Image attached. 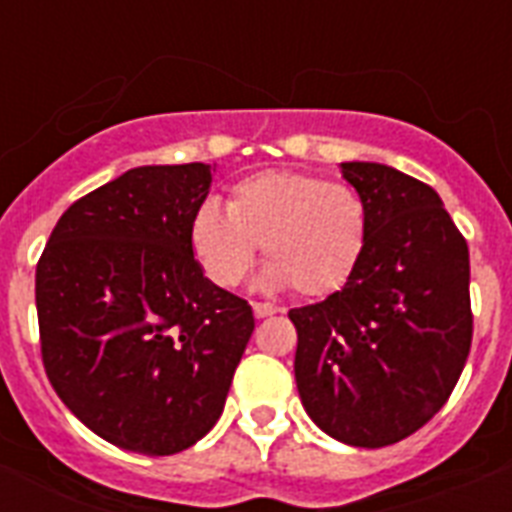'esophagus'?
<instances>
[{
	"mask_svg": "<svg viewBox=\"0 0 512 512\" xmlns=\"http://www.w3.org/2000/svg\"><path fill=\"white\" fill-rule=\"evenodd\" d=\"M252 311H255V319H265V316H273L279 313V308L271 303H252Z\"/></svg>",
	"mask_w": 512,
	"mask_h": 512,
	"instance_id": "esophagus-1",
	"label": "esophagus"
}]
</instances>
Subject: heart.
Returning <instances> with one entry per match:
<instances>
[{
    "mask_svg": "<svg viewBox=\"0 0 512 512\" xmlns=\"http://www.w3.org/2000/svg\"><path fill=\"white\" fill-rule=\"evenodd\" d=\"M369 233V201L353 185L268 170L233 185L225 212L212 201L201 204L191 220V247L217 287L247 279L263 247L271 284H289L300 297H329L353 279Z\"/></svg>",
    "mask_w": 512,
    "mask_h": 512,
    "instance_id": "b5f03b06",
    "label": "heart"
}]
</instances>
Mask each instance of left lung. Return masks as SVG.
I'll return each instance as SVG.
<instances>
[{
    "instance_id": "8db88e82",
    "label": "left lung",
    "mask_w": 512,
    "mask_h": 512,
    "mask_svg": "<svg viewBox=\"0 0 512 512\" xmlns=\"http://www.w3.org/2000/svg\"><path fill=\"white\" fill-rule=\"evenodd\" d=\"M342 177L369 201V247L340 292L289 311L295 380L324 433L380 449L420 430L460 380L470 255L428 183L372 162H345Z\"/></svg>"
}]
</instances>
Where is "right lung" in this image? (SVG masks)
I'll return each instance as SVG.
<instances>
[{
  "label": "right lung",
  "instance_id": "right-lung-1",
  "mask_svg": "<svg viewBox=\"0 0 512 512\" xmlns=\"http://www.w3.org/2000/svg\"><path fill=\"white\" fill-rule=\"evenodd\" d=\"M209 183L199 162L124 172L60 215L36 263L50 385L130 452L167 457L207 436L255 329L247 300L193 257Z\"/></svg>",
  "mask_w": 512,
  "mask_h": 512
}]
</instances>
